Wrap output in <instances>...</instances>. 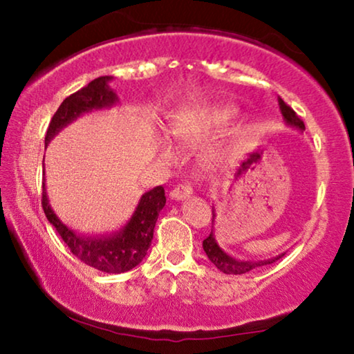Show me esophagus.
Returning a JSON list of instances; mask_svg holds the SVG:
<instances>
[{
	"label": "esophagus",
	"instance_id": "34e87169",
	"mask_svg": "<svg viewBox=\"0 0 354 354\" xmlns=\"http://www.w3.org/2000/svg\"><path fill=\"white\" fill-rule=\"evenodd\" d=\"M193 193V188L190 183H180V185H177L174 190L171 192V198L172 200H185Z\"/></svg>",
	"mask_w": 354,
	"mask_h": 354
}]
</instances>
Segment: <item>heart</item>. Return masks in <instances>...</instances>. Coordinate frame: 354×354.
Wrapping results in <instances>:
<instances>
[{"instance_id":"1","label":"heart","mask_w":354,"mask_h":354,"mask_svg":"<svg viewBox=\"0 0 354 354\" xmlns=\"http://www.w3.org/2000/svg\"><path fill=\"white\" fill-rule=\"evenodd\" d=\"M239 111L225 103H198L182 109L171 124L172 137L180 143H193L207 137L236 118ZM164 156L171 158L172 149L169 145L162 147Z\"/></svg>"}]
</instances>
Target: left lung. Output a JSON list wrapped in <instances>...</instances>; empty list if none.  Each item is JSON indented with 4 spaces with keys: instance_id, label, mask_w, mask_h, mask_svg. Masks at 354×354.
Listing matches in <instances>:
<instances>
[{
    "instance_id": "1",
    "label": "left lung",
    "mask_w": 354,
    "mask_h": 354,
    "mask_svg": "<svg viewBox=\"0 0 354 354\" xmlns=\"http://www.w3.org/2000/svg\"><path fill=\"white\" fill-rule=\"evenodd\" d=\"M279 106H280V111H282V115H283V120L287 122L288 125H292V127H297L299 130H304V124L303 120L298 118L297 113L290 108V106L285 103L282 98H279ZM212 219H214V211H212ZM203 250H205V253L207 254V258L212 264L216 266L217 269L221 270V272L224 274H246L250 272V270H253L256 268H259V266H266V264H272L275 261L282 258L283 254H279L275 256L272 259H266V261H243V259H235L232 258L230 254H227L224 250L221 248L219 245H217V241L214 239V234H211L209 236H206L205 240H203Z\"/></svg>"
}]
</instances>
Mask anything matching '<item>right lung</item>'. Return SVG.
<instances>
[{"mask_svg":"<svg viewBox=\"0 0 354 354\" xmlns=\"http://www.w3.org/2000/svg\"><path fill=\"white\" fill-rule=\"evenodd\" d=\"M109 75L98 77L82 90L67 96L48 125L45 143H50L56 133H59L67 124H71L84 113L113 106L118 101V96L109 88ZM164 205H166V195H164L162 185L154 187L153 190L143 193L130 221L119 232L108 236H85L75 234L57 219L48 201L45 182H43L41 206L46 219L61 235L64 243L69 246L72 254L84 261L90 268L108 274L127 272L142 263L151 245L154 225Z\"/></svg>","mask_w":354,"mask_h":354,"instance_id":"1","label":"right lung"}]
</instances>
